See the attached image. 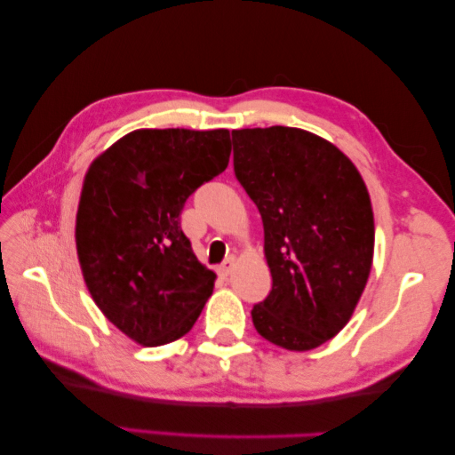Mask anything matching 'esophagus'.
Returning <instances> with one entry per match:
<instances>
[{"mask_svg":"<svg viewBox=\"0 0 455 455\" xmlns=\"http://www.w3.org/2000/svg\"><path fill=\"white\" fill-rule=\"evenodd\" d=\"M234 264H235L234 258L223 259V264L220 266V274H221V276H229V274H232V270H234Z\"/></svg>","mask_w":455,"mask_h":455,"instance_id":"obj_1","label":"esophagus"}]
</instances>
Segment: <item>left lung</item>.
I'll return each mask as SVG.
<instances>
[{
  "label": "left lung",
  "instance_id": "left-lung-1",
  "mask_svg": "<svg viewBox=\"0 0 455 455\" xmlns=\"http://www.w3.org/2000/svg\"><path fill=\"white\" fill-rule=\"evenodd\" d=\"M234 173L264 223L272 290L251 308L256 331L310 351L348 323L375 248L369 191L337 147L292 126L232 131Z\"/></svg>",
  "mask_w": 455,
  "mask_h": 455
}]
</instances>
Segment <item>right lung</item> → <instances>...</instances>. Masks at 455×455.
Here are the masks:
<instances>
[{"label": "right lung", "instance_id": "right-lung-1", "mask_svg": "<svg viewBox=\"0 0 455 455\" xmlns=\"http://www.w3.org/2000/svg\"><path fill=\"white\" fill-rule=\"evenodd\" d=\"M229 131L140 129L88 169L76 250L102 315L145 347L191 331L213 292L181 229L185 201L229 163Z\"/></svg>", "mask_w": 455, "mask_h": 455}]
</instances>
